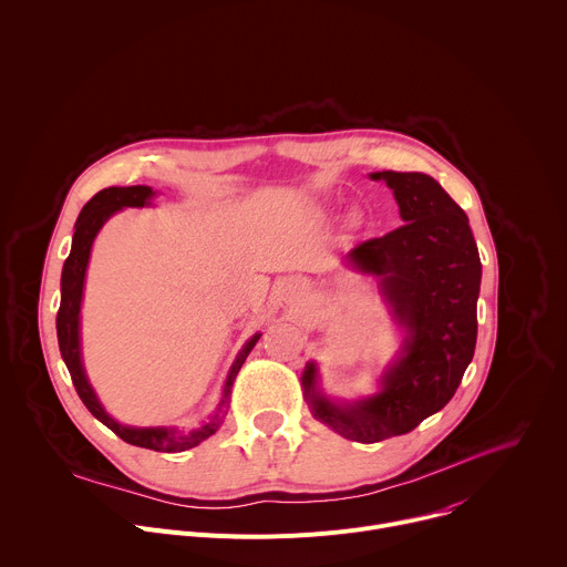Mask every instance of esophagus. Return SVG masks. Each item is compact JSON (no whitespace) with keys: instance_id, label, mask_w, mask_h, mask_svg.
<instances>
[{"instance_id":"obj_1","label":"esophagus","mask_w":567,"mask_h":567,"mask_svg":"<svg viewBox=\"0 0 567 567\" xmlns=\"http://www.w3.org/2000/svg\"><path fill=\"white\" fill-rule=\"evenodd\" d=\"M282 293H285V300H287V302H298V298H300L302 291H300V287H298L296 280H289V282L285 285Z\"/></svg>"}]
</instances>
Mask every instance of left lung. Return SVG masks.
<instances>
[{"label": "left lung", "instance_id": "8db88e82", "mask_svg": "<svg viewBox=\"0 0 567 567\" xmlns=\"http://www.w3.org/2000/svg\"><path fill=\"white\" fill-rule=\"evenodd\" d=\"M370 179L392 190L403 226L361 241L346 262L377 278L401 330L399 352L377 390L354 401L322 392L316 361L300 377L313 420L361 444L411 433L451 401L475 352L482 278L468 217L433 177L383 171Z\"/></svg>", "mask_w": 567, "mask_h": 567}]
</instances>
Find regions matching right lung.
Instances as JSON below:
<instances>
[{
    "label": "right lung",
    "instance_id": "right-lung-1",
    "mask_svg": "<svg viewBox=\"0 0 567 567\" xmlns=\"http://www.w3.org/2000/svg\"><path fill=\"white\" fill-rule=\"evenodd\" d=\"M156 197V193L150 186H112L105 188L101 193H96L85 208L80 210L78 219H75V230H73V239H71V254L64 260L62 267V278H60V309H58V318H55V330H58V346H60V354L62 361L71 374V381L75 385L78 396L83 399V403L87 406V411L103 422L110 431H114L123 442L141 446V449H152V451H161V453H179L186 449L197 446L199 442L208 440L221 424L224 417V409L230 396V388L233 381L241 368V363L247 361L249 352L254 350V346L260 341L262 334H254L245 348H241L226 374L224 381V390H221V399L217 403L215 413L197 429L193 431H177L175 426H125L121 422H116L101 403L96 390L90 383V377L85 372L83 365V346H80V307H83V291H85V276H87V265H90V256H92V247L94 239L99 235V230L105 226V221L123 210V208H143V206H152V199Z\"/></svg>",
    "mask_w": 567,
    "mask_h": 567
}]
</instances>
